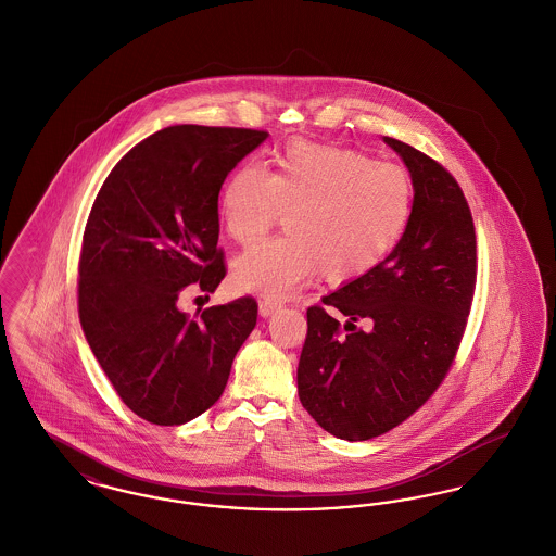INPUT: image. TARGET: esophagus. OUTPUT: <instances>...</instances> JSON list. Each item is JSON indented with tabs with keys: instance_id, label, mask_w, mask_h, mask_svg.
Here are the masks:
<instances>
[{
	"instance_id": "esophagus-1",
	"label": "esophagus",
	"mask_w": 556,
	"mask_h": 556,
	"mask_svg": "<svg viewBox=\"0 0 556 556\" xmlns=\"http://www.w3.org/2000/svg\"><path fill=\"white\" fill-rule=\"evenodd\" d=\"M277 308H281V302H277V300H273V298H263L261 304H258V311H261L263 317H270Z\"/></svg>"
}]
</instances>
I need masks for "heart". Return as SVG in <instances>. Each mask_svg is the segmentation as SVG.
I'll use <instances>...</instances> for the list:
<instances>
[{"instance_id": "1", "label": "heart", "mask_w": 556, "mask_h": 556, "mask_svg": "<svg viewBox=\"0 0 556 556\" xmlns=\"http://www.w3.org/2000/svg\"><path fill=\"white\" fill-rule=\"evenodd\" d=\"M415 186L408 170L350 148L291 143L268 173L241 164L223 189L229 238L254 245L288 212V236L239 256V288L288 295L320 273L348 281L381 265L408 229Z\"/></svg>"}]
</instances>
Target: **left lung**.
Wrapping results in <instances>:
<instances>
[{
	"label": "left lung",
	"instance_id": "1",
	"mask_svg": "<svg viewBox=\"0 0 556 556\" xmlns=\"http://www.w3.org/2000/svg\"><path fill=\"white\" fill-rule=\"evenodd\" d=\"M383 139L413 177L408 229L381 265L306 311L298 365L302 406L348 442L388 433L433 396L476 293V225L463 189L440 162Z\"/></svg>",
	"mask_w": 556,
	"mask_h": 556
}]
</instances>
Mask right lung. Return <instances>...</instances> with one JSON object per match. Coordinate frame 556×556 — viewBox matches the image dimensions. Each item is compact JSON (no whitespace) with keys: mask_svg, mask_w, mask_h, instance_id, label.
<instances>
[{"mask_svg":"<svg viewBox=\"0 0 556 556\" xmlns=\"http://www.w3.org/2000/svg\"><path fill=\"white\" fill-rule=\"evenodd\" d=\"M266 131L177 125L139 141L100 189L83 233L79 318L116 394L154 425H184L220 397L258 304L179 311L187 286L227 275L218 193Z\"/></svg>","mask_w":556,"mask_h":556,"instance_id":"obj_1","label":"right lung"}]
</instances>
